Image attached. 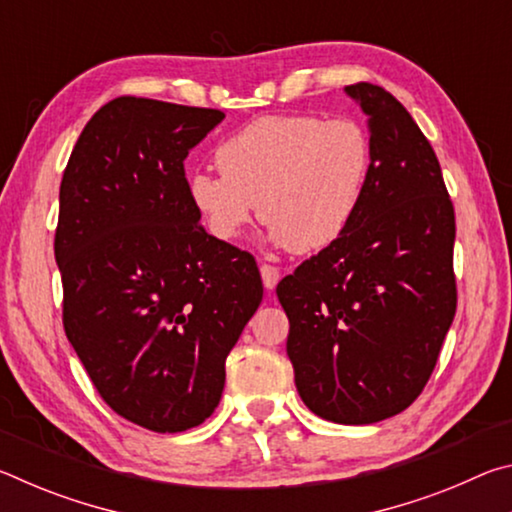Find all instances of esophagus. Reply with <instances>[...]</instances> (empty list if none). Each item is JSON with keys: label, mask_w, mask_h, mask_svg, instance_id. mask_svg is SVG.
Instances as JSON below:
<instances>
[{"label": "esophagus", "mask_w": 512, "mask_h": 512, "mask_svg": "<svg viewBox=\"0 0 512 512\" xmlns=\"http://www.w3.org/2000/svg\"><path fill=\"white\" fill-rule=\"evenodd\" d=\"M259 273H262V282L266 289H275L277 282H280V268L273 264H262L259 266Z\"/></svg>", "instance_id": "obj_1"}]
</instances>
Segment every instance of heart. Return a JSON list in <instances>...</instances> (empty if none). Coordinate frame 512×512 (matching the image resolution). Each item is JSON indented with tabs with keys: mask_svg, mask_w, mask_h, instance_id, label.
<instances>
[{
	"mask_svg": "<svg viewBox=\"0 0 512 512\" xmlns=\"http://www.w3.org/2000/svg\"><path fill=\"white\" fill-rule=\"evenodd\" d=\"M219 173L187 180L189 203L212 237L232 241L253 221L291 253H318L339 241L361 212L375 149L357 119L307 112L266 115L225 137L214 153Z\"/></svg>",
	"mask_w": 512,
	"mask_h": 512,
	"instance_id": "obj_1",
	"label": "heart"
}]
</instances>
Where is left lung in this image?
I'll list each match as a JSON object with an SVG mask.
<instances>
[{"instance_id":"left-lung-1","label":"left lung","mask_w":512,"mask_h":512,"mask_svg":"<svg viewBox=\"0 0 512 512\" xmlns=\"http://www.w3.org/2000/svg\"><path fill=\"white\" fill-rule=\"evenodd\" d=\"M368 115L375 167L336 244L277 284L287 354L311 411L339 424L402 413L427 386L456 314L454 205L427 137L391 92L345 88Z\"/></svg>"}]
</instances>
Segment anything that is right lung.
<instances>
[{"mask_svg": "<svg viewBox=\"0 0 512 512\" xmlns=\"http://www.w3.org/2000/svg\"><path fill=\"white\" fill-rule=\"evenodd\" d=\"M223 117L117 97L85 124L60 180L65 334L103 402L158 433L210 418L264 296L255 257L207 235L187 196L185 158Z\"/></svg>", "mask_w": 512, "mask_h": 512, "instance_id": "1", "label": "right lung"}]
</instances>
